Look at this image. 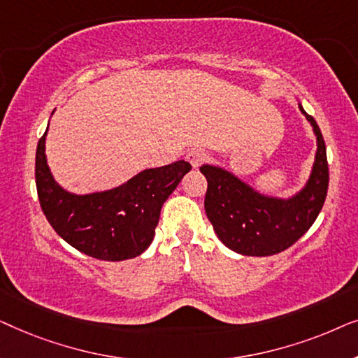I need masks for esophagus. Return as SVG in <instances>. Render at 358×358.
Here are the masks:
<instances>
[{
	"label": "esophagus",
	"mask_w": 358,
	"mask_h": 358,
	"mask_svg": "<svg viewBox=\"0 0 358 358\" xmlns=\"http://www.w3.org/2000/svg\"><path fill=\"white\" fill-rule=\"evenodd\" d=\"M185 159H187L189 163L194 166V168H199V166L202 164L205 159H207V151H205L203 148H192L187 151Z\"/></svg>",
	"instance_id": "1"
}]
</instances>
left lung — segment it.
<instances>
[{
  "label": "left lung",
  "instance_id": "1",
  "mask_svg": "<svg viewBox=\"0 0 358 358\" xmlns=\"http://www.w3.org/2000/svg\"><path fill=\"white\" fill-rule=\"evenodd\" d=\"M311 122L317 136V153L306 187L290 200L267 199L227 171L202 166L207 178L205 212L224 246L244 256H272L295 244L320 215L329 185L326 143L316 120Z\"/></svg>",
  "mask_w": 358,
  "mask_h": 358
}]
</instances>
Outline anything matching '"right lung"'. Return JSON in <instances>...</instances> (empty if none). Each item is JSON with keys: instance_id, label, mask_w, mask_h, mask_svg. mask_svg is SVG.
<instances>
[{"instance_id": "1", "label": "right lung", "mask_w": 358, "mask_h": 358, "mask_svg": "<svg viewBox=\"0 0 358 358\" xmlns=\"http://www.w3.org/2000/svg\"><path fill=\"white\" fill-rule=\"evenodd\" d=\"M45 135L37 143L36 185L42 212L58 236L101 261L140 256L153 241L161 207L192 166L180 159L146 169L117 189L80 197L53 180L43 153Z\"/></svg>"}]
</instances>
